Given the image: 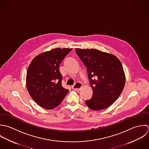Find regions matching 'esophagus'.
I'll return each mask as SVG.
<instances>
[{
  "label": "esophagus",
  "mask_w": 149,
  "mask_h": 149,
  "mask_svg": "<svg viewBox=\"0 0 149 149\" xmlns=\"http://www.w3.org/2000/svg\"><path fill=\"white\" fill-rule=\"evenodd\" d=\"M82 87V84L81 82H76L74 84V85L72 86V89L75 91H78L81 90Z\"/></svg>",
  "instance_id": "obj_1"
}]
</instances>
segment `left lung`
I'll list each match as a JSON object with an SVG mask.
<instances>
[{
	"mask_svg": "<svg viewBox=\"0 0 149 149\" xmlns=\"http://www.w3.org/2000/svg\"><path fill=\"white\" fill-rule=\"evenodd\" d=\"M75 52L86 67L93 89L86 104L94 111L109 107L124 87L125 77L121 62L115 56L95 49L77 48Z\"/></svg>",
	"mask_w": 149,
	"mask_h": 149,
	"instance_id": "1",
	"label": "left lung"
}]
</instances>
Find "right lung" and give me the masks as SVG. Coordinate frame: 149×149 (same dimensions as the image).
Listing matches in <instances>:
<instances>
[{
    "label": "right lung",
    "instance_id": "obj_1",
    "mask_svg": "<svg viewBox=\"0 0 149 149\" xmlns=\"http://www.w3.org/2000/svg\"><path fill=\"white\" fill-rule=\"evenodd\" d=\"M56 48L42 53L33 60L28 68L26 86L33 100L40 107L52 109L61 102L68 89L61 86L60 64L71 51Z\"/></svg>",
    "mask_w": 149,
    "mask_h": 149
}]
</instances>
